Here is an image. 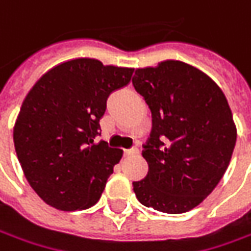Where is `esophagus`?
I'll list each match as a JSON object with an SVG mask.
<instances>
[{"mask_svg": "<svg viewBox=\"0 0 251 251\" xmlns=\"http://www.w3.org/2000/svg\"><path fill=\"white\" fill-rule=\"evenodd\" d=\"M126 156H135V155H138V150L135 148V147H132L130 150L126 151V153H124Z\"/></svg>", "mask_w": 251, "mask_h": 251, "instance_id": "esophagus-1", "label": "esophagus"}]
</instances>
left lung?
I'll list each match as a JSON object with an SVG mask.
<instances>
[{
    "label": "left lung",
    "mask_w": 251,
    "mask_h": 251,
    "mask_svg": "<svg viewBox=\"0 0 251 251\" xmlns=\"http://www.w3.org/2000/svg\"><path fill=\"white\" fill-rule=\"evenodd\" d=\"M132 85L152 113L142 151L148 175L132 183L134 193L145 207L187 212L217 187L235 150L226 98L207 74L176 60L138 68Z\"/></svg>",
    "instance_id": "obj_1"
}]
</instances>
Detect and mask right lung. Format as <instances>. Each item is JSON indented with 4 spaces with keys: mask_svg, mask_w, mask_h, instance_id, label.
<instances>
[{
    "mask_svg": "<svg viewBox=\"0 0 251 251\" xmlns=\"http://www.w3.org/2000/svg\"><path fill=\"white\" fill-rule=\"evenodd\" d=\"M132 73L75 58L49 70L26 95L15 121V151L46 204L79 211L99 201L123 151L95 137L109 95L130 82Z\"/></svg>",
    "mask_w": 251,
    "mask_h": 251,
    "instance_id": "1",
    "label": "right lung"
}]
</instances>
